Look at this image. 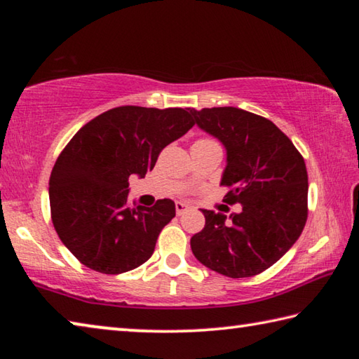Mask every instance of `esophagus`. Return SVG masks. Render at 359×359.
<instances>
[{
    "label": "esophagus",
    "instance_id": "34e87169",
    "mask_svg": "<svg viewBox=\"0 0 359 359\" xmlns=\"http://www.w3.org/2000/svg\"><path fill=\"white\" fill-rule=\"evenodd\" d=\"M190 209L188 208V204H185V203H175V212H177V215H184L185 212Z\"/></svg>",
    "mask_w": 359,
    "mask_h": 359
}]
</instances>
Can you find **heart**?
<instances>
[{"mask_svg":"<svg viewBox=\"0 0 359 359\" xmlns=\"http://www.w3.org/2000/svg\"><path fill=\"white\" fill-rule=\"evenodd\" d=\"M199 141H208V142H215V141H212V139H199Z\"/></svg>","mask_w":359,"mask_h":359,"instance_id":"b5f03b06","label":"heart"}]
</instances>
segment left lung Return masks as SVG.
I'll return each instance as SVG.
<instances>
[{"label": "left lung", "mask_w": 359, "mask_h": 359, "mask_svg": "<svg viewBox=\"0 0 359 359\" xmlns=\"http://www.w3.org/2000/svg\"><path fill=\"white\" fill-rule=\"evenodd\" d=\"M194 123L226 149L224 203L239 214L203 209L205 226L190 244L199 263L231 278L258 276L277 263L307 222V169L288 136L238 107L190 109Z\"/></svg>", "instance_id": "obj_1"}]
</instances>
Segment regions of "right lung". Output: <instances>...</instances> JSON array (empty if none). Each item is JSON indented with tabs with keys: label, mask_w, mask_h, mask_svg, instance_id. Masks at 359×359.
<instances>
[{
	"label": "right lung",
	"mask_w": 359,
	"mask_h": 359,
	"mask_svg": "<svg viewBox=\"0 0 359 359\" xmlns=\"http://www.w3.org/2000/svg\"><path fill=\"white\" fill-rule=\"evenodd\" d=\"M193 125L188 109L120 106L72 136L52 169L48 198L58 238L83 266L114 276L151 257L175 204L131 205L128 179L145 177L160 151Z\"/></svg>",
	"instance_id": "1"
}]
</instances>
